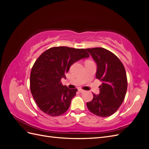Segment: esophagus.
I'll use <instances>...</instances> for the list:
<instances>
[{"label":"esophagus","instance_id":"esophagus-1","mask_svg":"<svg viewBox=\"0 0 149 149\" xmlns=\"http://www.w3.org/2000/svg\"><path fill=\"white\" fill-rule=\"evenodd\" d=\"M78 91H79V92L81 93H84V92H85V91H84V90H83V89H78Z\"/></svg>","mask_w":149,"mask_h":149}]
</instances>
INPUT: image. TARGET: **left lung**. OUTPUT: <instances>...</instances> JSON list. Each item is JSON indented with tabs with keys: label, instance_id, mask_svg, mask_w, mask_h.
Returning <instances> with one entry per match:
<instances>
[{
	"label": "left lung",
	"instance_id": "8db88e82",
	"mask_svg": "<svg viewBox=\"0 0 149 149\" xmlns=\"http://www.w3.org/2000/svg\"><path fill=\"white\" fill-rule=\"evenodd\" d=\"M97 65L96 78L102 81L99 94L87 102L88 109L100 117L113 114L123 102L127 88L124 66L114 53L103 48L86 49Z\"/></svg>",
	"mask_w": 149,
	"mask_h": 149
}]
</instances>
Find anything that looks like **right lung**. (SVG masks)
Instances as JSON below:
<instances>
[{
	"label": "right lung",
	"instance_id": "right-lung-1",
	"mask_svg": "<svg viewBox=\"0 0 149 149\" xmlns=\"http://www.w3.org/2000/svg\"><path fill=\"white\" fill-rule=\"evenodd\" d=\"M89 56L84 49L66 47L49 48L34 63L30 73V91L37 106L50 116L64 114L69 109L77 89H69L61 83L71 66Z\"/></svg>",
	"mask_w": 149,
	"mask_h": 149
}]
</instances>
